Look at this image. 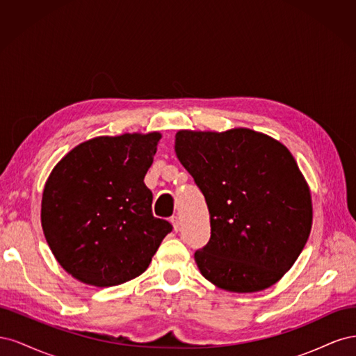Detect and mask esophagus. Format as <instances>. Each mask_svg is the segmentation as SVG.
<instances>
[{"label": "esophagus", "mask_w": 356, "mask_h": 356, "mask_svg": "<svg viewBox=\"0 0 356 356\" xmlns=\"http://www.w3.org/2000/svg\"><path fill=\"white\" fill-rule=\"evenodd\" d=\"M170 224L174 225V230H175V232L179 230V220H178V217H172V218H170Z\"/></svg>", "instance_id": "1"}]
</instances>
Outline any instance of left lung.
<instances>
[{"instance_id":"obj_1","label":"left lung","mask_w":356,"mask_h":356,"mask_svg":"<svg viewBox=\"0 0 356 356\" xmlns=\"http://www.w3.org/2000/svg\"><path fill=\"white\" fill-rule=\"evenodd\" d=\"M175 153L207 200L211 239L195 252L200 273L230 293L276 284L312 229L307 182L289 149L251 129L179 131Z\"/></svg>"}]
</instances>
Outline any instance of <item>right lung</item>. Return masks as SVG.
Here are the masks:
<instances>
[{
    "mask_svg": "<svg viewBox=\"0 0 356 356\" xmlns=\"http://www.w3.org/2000/svg\"><path fill=\"white\" fill-rule=\"evenodd\" d=\"M160 138L98 136L53 168L42 191V232L58 263L80 282L104 288L131 281L172 232L153 215V193L144 184Z\"/></svg>",
    "mask_w": 356,
    "mask_h": 356,
    "instance_id": "right-lung-1",
    "label": "right lung"
}]
</instances>
